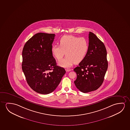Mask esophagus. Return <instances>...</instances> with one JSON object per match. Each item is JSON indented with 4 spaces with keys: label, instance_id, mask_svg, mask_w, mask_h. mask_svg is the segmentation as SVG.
Here are the masks:
<instances>
[{
    "label": "esophagus",
    "instance_id": "esophagus-1",
    "mask_svg": "<svg viewBox=\"0 0 130 130\" xmlns=\"http://www.w3.org/2000/svg\"><path fill=\"white\" fill-rule=\"evenodd\" d=\"M65 70H66V72H70V71H71L72 70L71 69H70V68H66Z\"/></svg>",
    "mask_w": 130,
    "mask_h": 130
}]
</instances>
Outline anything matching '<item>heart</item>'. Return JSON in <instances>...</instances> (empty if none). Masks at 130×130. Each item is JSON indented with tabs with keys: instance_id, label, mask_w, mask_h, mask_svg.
Here are the masks:
<instances>
[{
	"instance_id": "1",
	"label": "heart",
	"mask_w": 130,
	"mask_h": 130,
	"mask_svg": "<svg viewBox=\"0 0 130 130\" xmlns=\"http://www.w3.org/2000/svg\"><path fill=\"white\" fill-rule=\"evenodd\" d=\"M60 45H53L51 52L57 60L61 59L58 65L63 68H69L75 63H79L86 57L89 50V43L85 38H79L73 35L62 36L59 40Z\"/></svg>"
}]
</instances>
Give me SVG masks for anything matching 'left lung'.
I'll return each instance as SVG.
<instances>
[{
    "label": "left lung",
    "mask_w": 130,
    "mask_h": 130,
    "mask_svg": "<svg viewBox=\"0 0 130 130\" xmlns=\"http://www.w3.org/2000/svg\"><path fill=\"white\" fill-rule=\"evenodd\" d=\"M89 50L86 57L74 68L77 74L74 83L84 93L95 91L102 85L108 68L107 51L95 34H89Z\"/></svg>",
    "instance_id": "8db88e82"
}]
</instances>
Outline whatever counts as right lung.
Here are the masks:
<instances>
[{
  "label": "right lung",
  "mask_w": 130,
  "mask_h": 130,
  "mask_svg": "<svg viewBox=\"0 0 130 130\" xmlns=\"http://www.w3.org/2000/svg\"><path fill=\"white\" fill-rule=\"evenodd\" d=\"M55 34L39 32L25 44L22 51V69L27 82L36 92L50 93L59 84L66 73L57 66L51 52Z\"/></svg>",
  "instance_id": "obj_1"
}]
</instances>
